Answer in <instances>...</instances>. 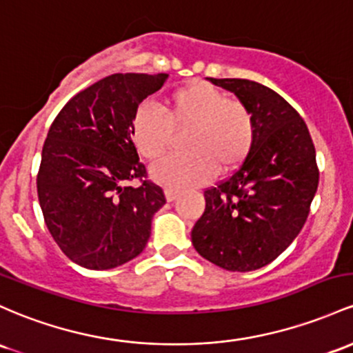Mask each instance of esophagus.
Here are the masks:
<instances>
[{
    "label": "esophagus",
    "instance_id": "esophagus-1",
    "mask_svg": "<svg viewBox=\"0 0 353 353\" xmlns=\"http://www.w3.org/2000/svg\"><path fill=\"white\" fill-rule=\"evenodd\" d=\"M177 197H179V192L172 191V189H165V199H168L169 203H172V201H176Z\"/></svg>",
    "mask_w": 353,
    "mask_h": 353
}]
</instances>
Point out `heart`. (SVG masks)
<instances>
[{
	"instance_id": "b5f03b06",
	"label": "heart",
	"mask_w": 353,
	"mask_h": 353,
	"mask_svg": "<svg viewBox=\"0 0 353 353\" xmlns=\"http://www.w3.org/2000/svg\"><path fill=\"white\" fill-rule=\"evenodd\" d=\"M168 119L150 105L135 110L130 137L144 159L154 161L168 150L174 129H192L184 157H165L150 169L152 179L172 191L206 184L216 172L241 168L253 149L256 125L251 110L239 100L206 82H189L165 100Z\"/></svg>"
}]
</instances>
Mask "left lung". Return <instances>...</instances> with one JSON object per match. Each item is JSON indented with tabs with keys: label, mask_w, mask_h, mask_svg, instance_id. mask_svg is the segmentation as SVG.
<instances>
[{
	"label": "left lung",
	"mask_w": 353,
	"mask_h": 353,
	"mask_svg": "<svg viewBox=\"0 0 353 353\" xmlns=\"http://www.w3.org/2000/svg\"><path fill=\"white\" fill-rule=\"evenodd\" d=\"M208 80L250 108L256 137L241 168L204 191L192 246L219 268L253 271L280 256L308 218L319 188L315 145L303 119L271 88L245 79Z\"/></svg>",
	"instance_id": "8db88e82"
}]
</instances>
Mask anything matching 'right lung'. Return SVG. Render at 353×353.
<instances>
[{
	"instance_id": "right-lung-1",
	"label": "right lung",
	"mask_w": 353,
	"mask_h": 353,
	"mask_svg": "<svg viewBox=\"0 0 353 353\" xmlns=\"http://www.w3.org/2000/svg\"><path fill=\"white\" fill-rule=\"evenodd\" d=\"M168 73H115L73 97L50 127L37 177L50 234L88 270H112L144 251L154 214L165 204L145 176L130 137L135 110Z\"/></svg>"
}]
</instances>
